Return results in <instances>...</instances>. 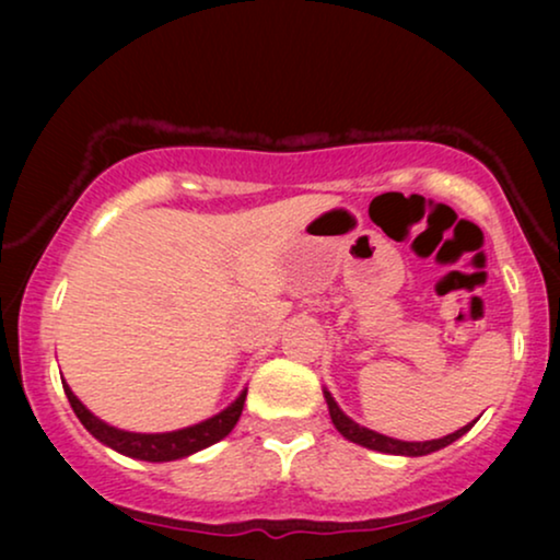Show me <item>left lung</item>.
Segmentation results:
<instances>
[{
	"instance_id": "left-lung-1",
	"label": "left lung",
	"mask_w": 560,
	"mask_h": 560,
	"mask_svg": "<svg viewBox=\"0 0 560 560\" xmlns=\"http://www.w3.org/2000/svg\"><path fill=\"white\" fill-rule=\"evenodd\" d=\"M324 397L328 402V412H331V420L336 425V431H339L343 439L351 441V443H359V446L364 448H372V451H382V454H395V456H425V454H433V451L439 448H446L448 443H454L456 439H462V435L469 431V425L458 428L456 433H448L443 435V439H433V441H397V439H389V435H382V433H374L370 428L359 425L351 420L347 412H343L336 400L331 397L328 389H324Z\"/></svg>"
}]
</instances>
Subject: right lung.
<instances>
[{"label":"right lung","mask_w":560,"mask_h":560,"mask_svg":"<svg viewBox=\"0 0 560 560\" xmlns=\"http://www.w3.org/2000/svg\"><path fill=\"white\" fill-rule=\"evenodd\" d=\"M66 397L71 402V408L83 428L98 439L106 446L119 451V454L140 458V462H175V458L190 456L196 451L209 448L213 443L224 439V435L232 433V428L236 425V420L242 416L244 400H247V389H242V395L229 405L226 410H221L219 416H213L203 423H196L190 428H183V431H171V433H129V431H119L104 420H98L94 412L86 410L79 397L73 395V389L63 382Z\"/></svg>","instance_id":"add662e5"}]
</instances>
